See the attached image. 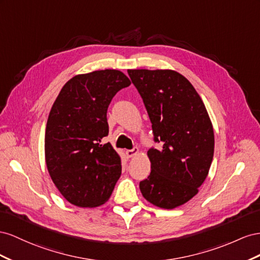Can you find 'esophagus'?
Here are the masks:
<instances>
[{
    "label": "esophagus",
    "instance_id": "34e87169",
    "mask_svg": "<svg viewBox=\"0 0 260 260\" xmlns=\"http://www.w3.org/2000/svg\"><path fill=\"white\" fill-rule=\"evenodd\" d=\"M139 152V149L137 147H135V148H133L132 150H126V155H127V158H132V157H134V155H136L137 153Z\"/></svg>",
    "mask_w": 260,
    "mask_h": 260
}]
</instances>
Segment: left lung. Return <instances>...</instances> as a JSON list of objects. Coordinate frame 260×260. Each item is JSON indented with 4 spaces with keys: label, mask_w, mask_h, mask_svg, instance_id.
<instances>
[{
    "label": "left lung",
    "mask_w": 260,
    "mask_h": 260,
    "mask_svg": "<svg viewBox=\"0 0 260 260\" xmlns=\"http://www.w3.org/2000/svg\"><path fill=\"white\" fill-rule=\"evenodd\" d=\"M142 95L160 150H148L151 172L139 183L143 196L163 209L184 205L198 192L213 158L210 117L195 88L171 70H128Z\"/></svg>",
    "instance_id": "left-lung-1"
}]
</instances>
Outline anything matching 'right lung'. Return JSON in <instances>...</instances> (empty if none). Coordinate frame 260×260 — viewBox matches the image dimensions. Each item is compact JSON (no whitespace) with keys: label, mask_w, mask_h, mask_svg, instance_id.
<instances>
[{"label":"right lung","mask_w":260,"mask_h":260,"mask_svg":"<svg viewBox=\"0 0 260 260\" xmlns=\"http://www.w3.org/2000/svg\"><path fill=\"white\" fill-rule=\"evenodd\" d=\"M131 80L116 70L74 76L58 93L48 117L44 154L49 174L69 203L93 208L110 198L122 172L110 143L107 111Z\"/></svg>","instance_id":"obj_1"}]
</instances>
